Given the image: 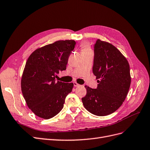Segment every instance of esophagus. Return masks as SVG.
Returning <instances> with one entry per match:
<instances>
[{"label":"esophagus","mask_w":150,"mask_h":150,"mask_svg":"<svg viewBox=\"0 0 150 150\" xmlns=\"http://www.w3.org/2000/svg\"><path fill=\"white\" fill-rule=\"evenodd\" d=\"M73 84H74V87H78V86H80L79 84H77L76 82H73Z\"/></svg>","instance_id":"esophagus-1"}]
</instances>
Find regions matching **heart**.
Here are the masks:
<instances>
[{
  "label": "heart",
  "mask_w": 150,
  "mask_h": 150,
  "mask_svg": "<svg viewBox=\"0 0 150 150\" xmlns=\"http://www.w3.org/2000/svg\"><path fill=\"white\" fill-rule=\"evenodd\" d=\"M82 51H91V50L87 44H83L82 45Z\"/></svg>",
  "instance_id": "b5f03b06"
}]
</instances>
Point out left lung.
Returning a JSON list of instances; mask_svg holds the SVG:
<instances>
[{
    "label": "left lung",
    "instance_id": "left-lung-1",
    "mask_svg": "<svg viewBox=\"0 0 150 150\" xmlns=\"http://www.w3.org/2000/svg\"><path fill=\"white\" fill-rule=\"evenodd\" d=\"M94 52L92 71L99 84L97 89L85 86L87 94L82 101L92 114L105 116L116 111L125 99L131 84L130 66L117 48L99 39Z\"/></svg>",
    "mask_w": 150,
    "mask_h": 150
}]
</instances>
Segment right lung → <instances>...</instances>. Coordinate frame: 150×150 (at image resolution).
<instances>
[{
  "instance_id": "obj_1",
  "label": "right lung",
  "mask_w": 150,
  "mask_h": 150,
  "mask_svg": "<svg viewBox=\"0 0 150 150\" xmlns=\"http://www.w3.org/2000/svg\"><path fill=\"white\" fill-rule=\"evenodd\" d=\"M74 40H59L36 50L26 63L21 80L24 99L36 115L50 119L63 108L73 83L56 81V74L66 69Z\"/></svg>"
}]
</instances>
